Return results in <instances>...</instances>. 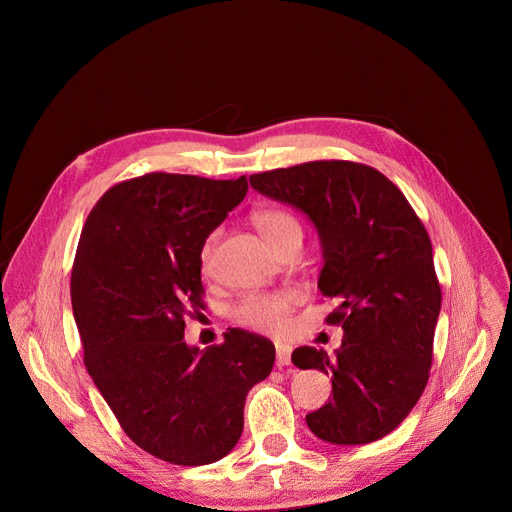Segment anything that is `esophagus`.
<instances>
[{
  "label": "esophagus",
  "instance_id": "obj_1",
  "mask_svg": "<svg viewBox=\"0 0 512 512\" xmlns=\"http://www.w3.org/2000/svg\"><path fill=\"white\" fill-rule=\"evenodd\" d=\"M275 352H277V356H275V363H277V367H286V365H290L292 346H288V344H275Z\"/></svg>",
  "mask_w": 512,
  "mask_h": 512
}]
</instances>
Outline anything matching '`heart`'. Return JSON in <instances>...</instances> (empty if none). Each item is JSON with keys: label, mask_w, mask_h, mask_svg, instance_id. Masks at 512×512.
<instances>
[{"label": "heart", "mask_w": 512, "mask_h": 512, "mask_svg": "<svg viewBox=\"0 0 512 512\" xmlns=\"http://www.w3.org/2000/svg\"><path fill=\"white\" fill-rule=\"evenodd\" d=\"M252 224L260 232V237L265 239L277 254H280L288 243L301 241L303 235L297 218L286 209L277 207L258 209L252 215ZM218 239L220 230H215L205 239L203 247H200V265H203L205 271H209L213 265L215 250H218ZM299 303L301 294L297 290L250 292L235 303L230 316L243 329H250L256 333H282L288 327L294 307Z\"/></svg>", "instance_id": "heart-1"}]
</instances>
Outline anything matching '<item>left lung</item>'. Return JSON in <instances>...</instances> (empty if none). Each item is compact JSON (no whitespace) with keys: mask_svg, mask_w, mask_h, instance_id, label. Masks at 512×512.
Returning <instances> with one entry per match:
<instances>
[{"mask_svg":"<svg viewBox=\"0 0 512 512\" xmlns=\"http://www.w3.org/2000/svg\"><path fill=\"white\" fill-rule=\"evenodd\" d=\"M250 183L318 228V288L337 303L327 324L344 329L335 354L292 352L299 369H320L333 382L329 404L305 416L307 427L333 444L384 438L421 399L433 359L442 290L421 218L393 181L359 162H305Z\"/></svg>","mask_w":512,"mask_h":512,"instance_id":"obj_1","label":"left lung"}]
</instances>
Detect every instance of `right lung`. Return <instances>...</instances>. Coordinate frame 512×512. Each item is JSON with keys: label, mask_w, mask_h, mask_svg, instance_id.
<instances>
[{"label": "right lung", "mask_w": 512, "mask_h": 512, "mask_svg": "<svg viewBox=\"0 0 512 512\" xmlns=\"http://www.w3.org/2000/svg\"><path fill=\"white\" fill-rule=\"evenodd\" d=\"M247 194V179L147 173L106 190L72 265L85 367L126 436L175 466H207L241 438L252 386L275 363L271 339L228 329L220 346L185 344L207 307L200 247Z\"/></svg>", "instance_id": "add662e5"}]
</instances>
